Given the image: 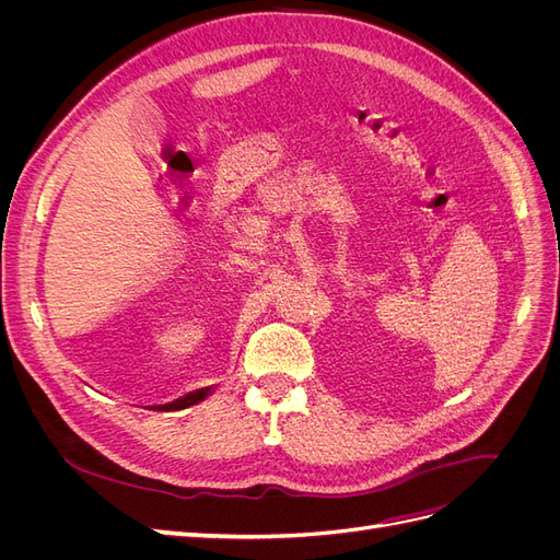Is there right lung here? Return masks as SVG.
I'll return each instance as SVG.
<instances>
[{"mask_svg": "<svg viewBox=\"0 0 560 560\" xmlns=\"http://www.w3.org/2000/svg\"><path fill=\"white\" fill-rule=\"evenodd\" d=\"M208 395H210V387H206V389H196V393L186 395V397H182V399H177V401H173V404L159 406V411H177V409H186V406H194V404H198L200 399H206Z\"/></svg>", "mask_w": 560, "mask_h": 560, "instance_id": "obj_1", "label": "right lung"}]
</instances>
